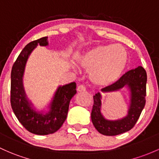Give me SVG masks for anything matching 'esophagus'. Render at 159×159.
<instances>
[{"label": "esophagus", "mask_w": 159, "mask_h": 159, "mask_svg": "<svg viewBox=\"0 0 159 159\" xmlns=\"http://www.w3.org/2000/svg\"><path fill=\"white\" fill-rule=\"evenodd\" d=\"M77 91L78 92H85L86 91V87L83 86V85H80V86L77 87Z\"/></svg>", "instance_id": "obj_1"}]
</instances>
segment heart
Masks as SVG:
<instances>
[{
    "instance_id": "obj_1",
    "label": "heart",
    "mask_w": 159,
    "mask_h": 159,
    "mask_svg": "<svg viewBox=\"0 0 159 159\" xmlns=\"http://www.w3.org/2000/svg\"><path fill=\"white\" fill-rule=\"evenodd\" d=\"M127 61V50L118 44L95 46L79 57L80 65L90 70L92 82L102 86L117 82L124 73Z\"/></svg>"
}]
</instances>
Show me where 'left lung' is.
Returning a JSON list of instances; mask_svg holds the SVG:
<instances>
[{"label":"left lung","instance_id":"obj_1","mask_svg":"<svg viewBox=\"0 0 159 159\" xmlns=\"http://www.w3.org/2000/svg\"><path fill=\"white\" fill-rule=\"evenodd\" d=\"M147 75L143 66L131 70L111 86L102 89L104 93L120 91L127 88L129 92V105L127 116L117 120H107L102 114V94L98 93L93 96L94 105L91 118L94 127L105 136H116L132 129L137 122L142 111L146 105Z\"/></svg>","mask_w":159,"mask_h":159}]
</instances>
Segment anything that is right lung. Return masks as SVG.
I'll use <instances>...</instances> for the list:
<instances>
[{
	"label": "right lung",
	"mask_w": 159,
	"mask_h": 159,
	"mask_svg": "<svg viewBox=\"0 0 159 159\" xmlns=\"http://www.w3.org/2000/svg\"><path fill=\"white\" fill-rule=\"evenodd\" d=\"M39 45H48V37L30 42L20 52L11 70V104L18 120L30 133L48 135L57 131L65 121L71 98L76 93L75 82L60 86L56 90L48 111H36L29 100L23 86V75L25 64L32 51Z\"/></svg>",
	"instance_id": "right-lung-1"
}]
</instances>
